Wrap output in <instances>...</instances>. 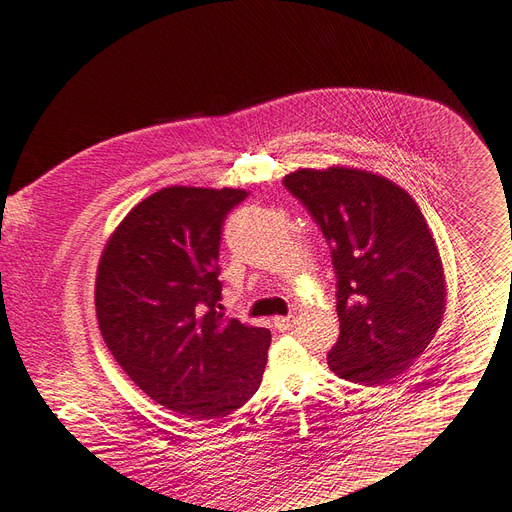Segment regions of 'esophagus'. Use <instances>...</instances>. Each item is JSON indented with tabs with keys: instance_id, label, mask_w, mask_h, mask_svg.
Listing matches in <instances>:
<instances>
[{
	"instance_id": "1",
	"label": "esophagus",
	"mask_w": 512,
	"mask_h": 512,
	"mask_svg": "<svg viewBox=\"0 0 512 512\" xmlns=\"http://www.w3.org/2000/svg\"><path fill=\"white\" fill-rule=\"evenodd\" d=\"M274 325H276V329H280V331H290V329L296 325V317H294V315L276 317V319H274Z\"/></svg>"
}]
</instances>
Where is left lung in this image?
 Masks as SVG:
<instances>
[{"instance_id": "1", "label": "left lung", "mask_w": 512, "mask_h": 512, "mask_svg": "<svg viewBox=\"0 0 512 512\" xmlns=\"http://www.w3.org/2000/svg\"><path fill=\"white\" fill-rule=\"evenodd\" d=\"M282 185L331 251L339 317L331 370L387 385L426 350L445 313V274L420 208L395 183L356 168H300Z\"/></svg>"}]
</instances>
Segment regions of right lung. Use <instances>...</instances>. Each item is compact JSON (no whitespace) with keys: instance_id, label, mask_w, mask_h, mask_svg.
<instances>
[{"instance_id":"right-lung-1","label":"right lung","mask_w":512,"mask_h":512,"mask_svg":"<svg viewBox=\"0 0 512 512\" xmlns=\"http://www.w3.org/2000/svg\"><path fill=\"white\" fill-rule=\"evenodd\" d=\"M241 189L166 187L135 206L109 238L96 276L102 339L156 403L218 420L261 385L271 333L224 321L218 253Z\"/></svg>"}]
</instances>
